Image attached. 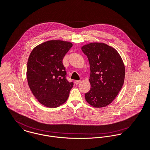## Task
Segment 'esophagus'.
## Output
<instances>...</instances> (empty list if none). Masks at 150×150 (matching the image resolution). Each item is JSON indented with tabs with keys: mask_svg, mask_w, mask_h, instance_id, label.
I'll return each instance as SVG.
<instances>
[{
	"mask_svg": "<svg viewBox=\"0 0 150 150\" xmlns=\"http://www.w3.org/2000/svg\"><path fill=\"white\" fill-rule=\"evenodd\" d=\"M81 82V80H76V81H75V83H76V84H80Z\"/></svg>",
	"mask_w": 150,
	"mask_h": 150,
	"instance_id": "34e87169",
	"label": "esophagus"
}]
</instances>
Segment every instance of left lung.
Returning <instances> with one entry per match:
<instances>
[{
  "label": "left lung",
  "mask_w": 150,
  "mask_h": 150,
  "mask_svg": "<svg viewBox=\"0 0 150 150\" xmlns=\"http://www.w3.org/2000/svg\"><path fill=\"white\" fill-rule=\"evenodd\" d=\"M90 67V90L85 94L86 101L95 108L109 105L122 88L125 77L123 60L115 48L100 42L81 47Z\"/></svg>",
  "instance_id": "8db88e82"
}]
</instances>
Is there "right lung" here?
Listing matches in <instances>:
<instances>
[{
    "label": "right lung",
    "instance_id": "1",
    "mask_svg": "<svg viewBox=\"0 0 150 150\" xmlns=\"http://www.w3.org/2000/svg\"><path fill=\"white\" fill-rule=\"evenodd\" d=\"M73 44L50 40L35 47L27 62V79L34 96L48 108H56L69 97L73 82L66 79L62 60Z\"/></svg>",
    "mask_w": 150,
    "mask_h": 150
}]
</instances>
